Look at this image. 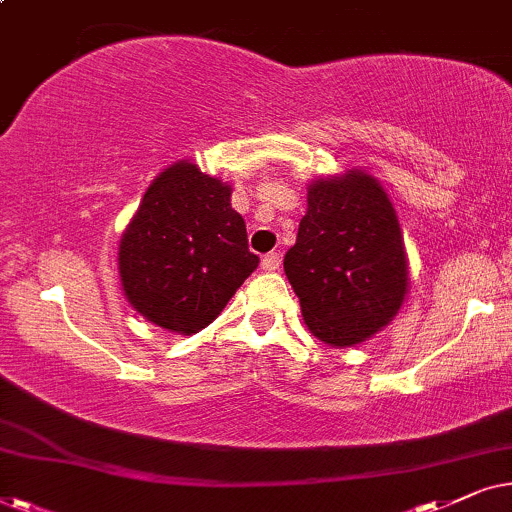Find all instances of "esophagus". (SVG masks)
<instances>
[{
	"mask_svg": "<svg viewBox=\"0 0 512 512\" xmlns=\"http://www.w3.org/2000/svg\"><path fill=\"white\" fill-rule=\"evenodd\" d=\"M281 267V255L278 252H269V255L262 257V271H276Z\"/></svg>",
	"mask_w": 512,
	"mask_h": 512,
	"instance_id": "obj_1",
	"label": "esophagus"
}]
</instances>
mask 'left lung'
I'll return each mask as SVG.
<instances>
[{
  "label": "left lung",
  "instance_id": "1",
  "mask_svg": "<svg viewBox=\"0 0 512 512\" xmlns=\"http://www.w3.org/2000/svg\"><path fill=\"white\" fill-rule=\"evenodd\" d=\"M285 276L320 342L353 346L377 335L403 306V231L384 187L363 170L309 185Z\"/></svg>",
  "mask_w": 512,
  "mask_h": 512
}]
</instances>
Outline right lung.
<instances>
[{"label": "right lung", "instance_id": "obj_1", "mask_svg": "<svg viewBox=\"0 0 512 512\" xmlns=\"http://www.w3.org/2000/svg\"><path fill=\"white\" fill-rule=\"evenodd\" d=\"M260 264L231 187L177 161L142 196L119 243L121 288L163 330L194 335L220 316Z\"/></svg>", "mask_w": 512, "mask_h": 512}]
</instances>
